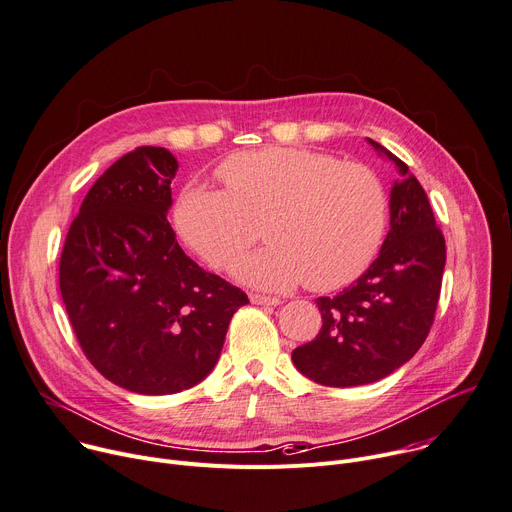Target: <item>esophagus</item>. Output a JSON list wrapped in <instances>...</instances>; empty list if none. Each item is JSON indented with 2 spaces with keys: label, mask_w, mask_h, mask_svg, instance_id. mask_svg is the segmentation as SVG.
Here are the masks:
<instances>
[{
  "label": "esophagus",
  "mask_w": 512,
  "mask_h": 512,
  "mask_svg": "<svg viewBox=\"0 0 512 512\" xmlns=\"http://www.w3.org/2000/svg\"><path fill=\"white\" fill-rule=\"evenodd\" d=\"M251 302L259 306H280L282 300L273 298V296H263V294H251Z\"/></svg>",
  "instance_id": "34e87169"
}]
</instances>
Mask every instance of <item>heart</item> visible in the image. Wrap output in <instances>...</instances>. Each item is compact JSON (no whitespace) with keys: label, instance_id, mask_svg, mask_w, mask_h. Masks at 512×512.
Listing matches in <instances>:
<instances>
[{"label":"heart","instance_id":"obj_1","mask_svg":"<svg viewBox=\"0 0 512 512\" xmlns=\"http://www.w3.org/2000/svg\"><path fill=\"white\" fill-rule=\"evenodd\" d=\"M226 192L190 183L175 204L179 237L214 267H224L265 222L269 245L232 265L239 282L261 290H337L376 257L388 222L380 177L359 163L308 149L269 147L228 157Z\"/></svg>","mask_w":512,"mask_h":512}]
</instances>
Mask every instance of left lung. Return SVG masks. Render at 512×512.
<instances>
[{
  "label": "left lung",
  "instance_id": "8db88e82",
  "mask_svg": "<svg viewBox=\"0 0 512 512\" xmlns=\"http://www.w3.org/2000/svg\"><path fill=\"white\" fill-rule=\"evenodd\" d=\"M367 143L400 173L390 190V230L378 259L355 284L333 298H316L322 329L292 351L300 374L333 388L378 382L421 349L445 269V239L423 185L394 153L371 138Z\"/></svg>",
  "mask_w": 512,
  "mask_h": 512
}]
</instances>
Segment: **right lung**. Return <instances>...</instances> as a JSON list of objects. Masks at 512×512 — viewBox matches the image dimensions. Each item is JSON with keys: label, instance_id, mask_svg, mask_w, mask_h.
Listing matches in <instances>:
<instances>
[{"label": "right lung", "instance_id": "right-lung-1", "mask_svg": "<svg viewBox=\"0 0 512 512\" xmlns=\"http://www.w3.org/2000/svg\"><path fill=\"white\" fill-rule=\"evenodd\" d=\"M177 159L138 147L91 185L59 265L77 341L100 374L136 394H177L214 369L243 290L204 271L167 220Z\"/></svg>", "mask_w": 512, "mask_h": 512}]
</instances>
